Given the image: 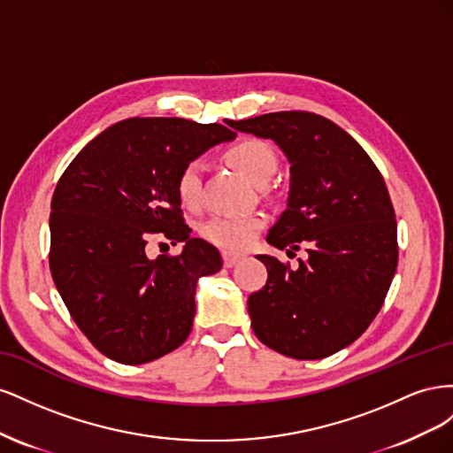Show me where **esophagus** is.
<instances>
[{
  "mask_svg": "<svg viewBox=\"0 0 453 453\" xmlns=\"http://www.w3.org/2000/svg\"><path fill=\"white\" fill-rule=\"evenodd\" d=\"M236 263H240V257L238 255H230V253H223V265L226 268H232Z\"/></svg>",
  "mask_w": 453,
  "mask_h": 453,
  "instance_id": "esophagus-1",
  "label": "esophagus"
}]
</instances>
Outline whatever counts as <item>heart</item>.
<instances>
[{
	"label": "heart",
	"instance_id": "b5f03b06",
	"mask_svg": "<svg viewBox=\"0 0 453 453\" xmlns=\"http://www.w3.org/2000/svg\"><path fill=\"white\" fill-rule=\"evenodd\" d=\"M230 160L242 175L255 185H265L278 172L280 160L273 147L258 138H245L226 150ZM175 195L188 210H196L202 203V166L190 160L175 177ZM266 225L263 213L215 217L202 228V236L215 248L226 253H242L250 248L260 230Z\"/></svg>",
	"mask_w": 453,
	"mask_h": 453
}]
</instances>
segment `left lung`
Instances as JSON below:
<instances>
[{
    "label": "left lung",
    "mask_w": 453,
    "mask_h": 453,
    "mask_svg": "<svg viewBox=\"0 0 453 453\" xmlns=\"http://www.w3.org/2000/svg\"><path fill=\"white\" fill-rule=\"evenodd\" d=\"M226 125L273 140L289 158V203L266 240L308 251L296 270L258 255L268 280L248 298L253 333L287 357H328L366 331L395 276L399 245L386 181L366 150L321 115L278 111Z\"/></svg>",
    "instance_id": "obj_1"
}]
</instances>
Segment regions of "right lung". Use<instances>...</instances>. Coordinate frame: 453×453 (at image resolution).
<instances>
[{"label":"right lung","mask_w":453,"mask_h":453,"mask_svg":"<svg viewBox=\"0 0 453 453\" xmlns=\"http://www.w3.org/2000/svg\"><path fill=\"white\" fill-rule=\"evenodd\" d=\"M234 135L217 122L134 117L96 135L62 173L50 202L49 266L67 311L105 357L143 365L188 338L196 280L223 260L211 243L190 238L175 177ZM153 234L186 248L150 261L144 245Z\"/></svg>","instance_id":"obj_1"}]
</instances>
